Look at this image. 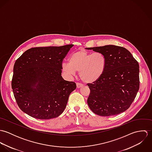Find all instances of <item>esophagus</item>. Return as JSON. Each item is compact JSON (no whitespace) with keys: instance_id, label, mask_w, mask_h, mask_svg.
I'll use <instances>...</instances> for the list:
<instances>
[{"instance_id":"esophagus-1","label":"esophagus","mask_w":152,"mask_h":152,"mask_svg":"<svg viewBox=\"0 0 152 152\" xmlns=\"http://www.w3.org/2000/svg\"><path fill=\"white\" fill-rule=\"evenodd\" d=\"M82 86H83V84L81 83H77V87L78 88H80L82 87Z\"/></svg>"}]
</instances>
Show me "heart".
I'll return each mask as SVG.
<instances>
[{
	"instance_id": "1",
	"label": "heart",
	"mask_w": 152,
	"mask_h": 152,
	"mask_svg": "<svg viewBox=\"0 0 152 152\" xmlns=\"http://www.w3.org/2000/svg\"><path fill=\"white\" fill-rule=\"evenodd\" d=\"M106 64V58L102 54L98 52L91 53L80 50L70 55L68 63H63L62 69L70 75H75L78 71L84 83L92 84L102 76Z\"/></svg>"
}]
</instances>
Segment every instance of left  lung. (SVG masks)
I'll return each mask as SVG.
<instances>
[{"mask_svg": "<svg viewBox=\"0 0 152 152\" xmlns=\"http://www.w3.org/2000/svg\"><path fill=\"white\" fill-rule=\"evenodd\" d=\"M106 58L105 72L96 82L87 84L90 94L87 103L95 114L108 116L130 107L139 89V65L124 47L107 45L86 48Z\"/></svg>", "mask_w": 152, "mask_h": 152, "instance_id": "1", "label": "left lung"}]
</instances>
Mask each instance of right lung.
I'll return each mask as SVG.
<instances>
[{"instance_id": "add662e5", "label": "right lung", "mask_w": 152, "mask_h": 152, "mask_svg": "<svg viewBox=\"0 0 152 152\" xmlns=\"http://www.w3.org/2000/svg\"><path fill=\"white\" fill-rule=\"evenodd\" d=\"M73 45L31 48L16 61L12 88L23 112L39 119L57 118L63 112L77 88L61 76L62 62Z\"/></svg>"}]
</instances>
